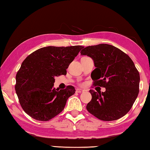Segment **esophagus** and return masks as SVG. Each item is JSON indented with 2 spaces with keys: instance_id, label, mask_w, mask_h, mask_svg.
I'll use <instances>...</instances> for the list:
<instances>
[{
  "instance_id": "obj_1",
  "label": "esophagus",
  "mask_w": 150,
  "mask_h": 150,
  "mask_svg": "<svg viewBox=\"0 0 150 150\" xmlns=\"http://www.w3.org/2000/svg\"><path fill=\"white\" fill-rule=\"evenodd\" d=\"M76 92H77V93H83V92H85V90L81 89V88H77V89H76Z\"/></svg>"
}]
</instances>
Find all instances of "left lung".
Listing matches in <instances>:
<instances>
[{"label": "left lung", "instance_id": "1", "mask_svg": "<svg viewBox=\"0 0 150 150\" xmlns=\"http://www.w3.org/2000/svg\"><path fill=\"white\" fill-rule=\"evenodd\" d=\"M81 55L92 58L96 69L91 73L94 85L105 92L90 90L92 99L87 109L98 119L116 120L130 110L139 93V74L128 55L112 45L100 44L85 47Z\"/></svg>", "mask_w": 150, "mask_h": 150}]
</instances>
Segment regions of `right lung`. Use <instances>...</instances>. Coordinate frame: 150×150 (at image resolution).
I'll list each match as a JSON object with an SVG mask.
<instances>
[{"label": "right lung", "mask_w": 150, "mask_h": 150, "mask_svg": "<svg viewBox=\"0 0 150 150\" xmlns=\"http://www.w3.org/2000/svg\"><path fill=\"white\" fill-rule=\"evenodd\" d=\"M83 47H44L24 59L16 76L15 89L27 115L35 120L48 121L64 109L75 89L73 86L55 89V77L67 74L66 69Z\"/></svg>", "instance_id": "obj_1"}]
</instances>
